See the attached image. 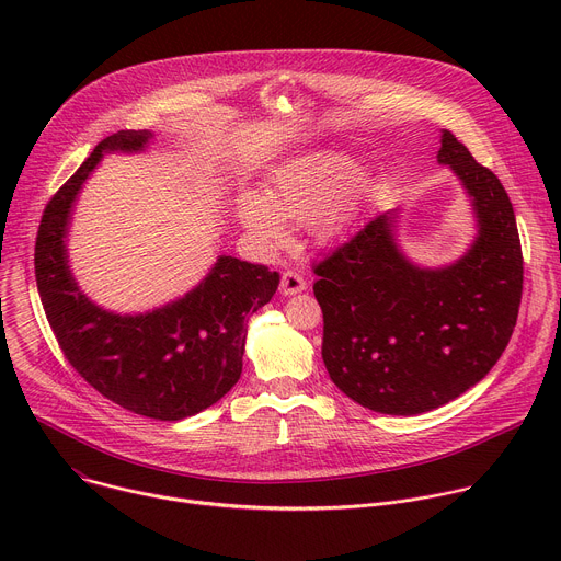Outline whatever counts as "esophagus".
<instances>
[{
    "mask_svg": "<svg viewBox=\"0 0 561 561\" xmlns=\"http://www.w3.org/2000/svg\"><path fill=\"white\" fill-rule=\"evenodd\" d=\"M306 288V279L299 275V273H295V271H286L284 275H282V282H279V293L282 295H297V293H301Z\"/></svg>",
    "mask_w": 561,
    "mask_h": 561,
    "instance_id": "1",
    "label": "esophagus"
}]
</instances>
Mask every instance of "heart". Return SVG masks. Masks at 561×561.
Here are the masks:
<instances>
[{
    "label": "heart",
    "mask_w": 561,
    "mask_h": 561,
    "mask_svg": "<svg viewBox=\"0 0 561 561\" xmlns=\"http://www.w3.org/2000/svg\"><path fill=\"white\" fill-rule=\"evenodd\" d=\"M348 152H310L288 159L271 173L266 193L244 191L237 219L264 249L286 242V221L308 226L317 244H333L359 213L370 182Z\"/></svg>",
    "instance_id": "b5f03b06"
}]
</instances>
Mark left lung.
Returning <instances> with one entry per match:
<instances>
[{"instance_id": "1", "label": "left lung", "mask_w": 561, "mask_h": 561, "mask_svg": "<svg viewBox=\"0 0 561 561\" xmlns=\"http://www.w3.org/2000/svg\"><path fill=\"white\" fill-rule=\"evenodd\" d=\"M437 162L457 175L477 221L455 264L411 262L390 208L314 266L327 370L353 402L383 415L453 402L489 375L517 324L524 260L513 204L450 130H442Z\"/></svg>"}]
</instances>
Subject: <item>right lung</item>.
<instances>
[{
    "mask_svg": "<svg viewBox=\"0 0 561 561\" xmlns=\"http://www.w3.org/2000/svg\"><path fill=\"white\" fill-rule=\"evenodd\" d=\"M150 130H119L44 208L35 242V279L48 324L70 366L122 409L159 422L202 413L242 375L247 317L271 301L279 275L262 264L219 255L184 297L148 312L119 314L77 286L66 237L75 199L104 152H139Z\"/></svg>",
    "mask_w": 561,
    "mask_h": 561,
    "instance_id": "right-lung-1",
    "label": "right lung"
}]
</instances>
